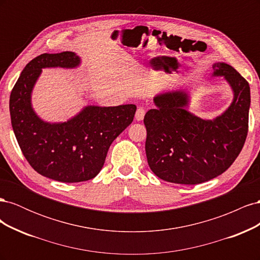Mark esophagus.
<instances>
[{"instance_id":"1","label":"esophagus","mask_w":260,"mask_h":260,"mask_svg":"<svg viewBox=\"0 0 260 260\" xmlns=\"http://www.w3.org/2000/svg\"><path fill=\"white\" fill-rule=\"evenodd\" d=\"M145 113H146L145 108L139 107V108L137 109V112H136V120H138V121L143 120V118H144V116H145Z\"/></svg>"}]
</instances>
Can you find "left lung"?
Returning a JSON list of instances; mask_svg holds the SVG:
<instances>
[{
	"mask_svg": "<svg viewBox=\"0 0 260 260\" xmlns=\"http://www.w3.org/2000/svg\"><path fill=\"white\" fill-rule=\"evenodd\" d=\"M212 76H223L234 98L226 111L206 120L186 111L184 91L154 98L156 108L144 117L145 152L149 168L167 182L199 184L229 168L241 153L248 132V82L225 62L212 65Z\"/></svg>",
	"mask_w": 260,
	"mask_h": 260,
	"instance_id": "1",
	"label": "left lung"
}]
</instances>
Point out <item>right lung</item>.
Returning a JSON list of instances; mask_svg holds the SVG:
<instances>
[{"label":"right lung","instance_id":"1","mask_svg":"<svg viewBox=\"0 0 260 260\" xmlns=\"http://www.w3.org/2000/svg\"><path fill=\"white\" fill-rule=\"evenodd\" d=\"M74 52L44 53L30 60L10 98L12 127L23 156L38 174L64 183L98 176L113 141L133 121L137 106H86L66 122L40 119L31 106V92L42 68L79 66Z\"/></svg>","mask_w":260,"mask_h":260}]
</instances>
